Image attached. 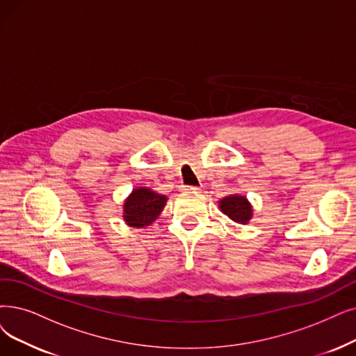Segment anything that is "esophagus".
Returning a JSON list of instances; mask_svg holds the SVG:
<instances>
[{"label": "esophagus", "mask_w": 356, "mask_h": 356, "mask_svg": "<svg viewBox=\"0 0 356 356\" xmlns=\"http://www.w3.org/2000/svg\"><path fill=\"white\" fill-rule=\"evenodd\" d=\"M182 191H200V187H193V186H182Z\"/></svg>", "instance_id": "esophagus-1"}]
</instances>
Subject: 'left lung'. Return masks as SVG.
<instances>
[{
    "label": "left lung",
    "instance_id": "obj_1",
    "mask_svg": "<svg viewBox=\"0 0 356 356\" xmlns=\"http://www.w3.org/2000/svg\"><path fill=\"white\" fill-rule=\"evenodd\" d=\"M220 210L225 215L238 223H247L251 219L252 209L248 200L243 195H229L225 197L219 203Z\"/></svg>",
    "mask_w": 356,
    "mask_h": 356
}]
</instances>
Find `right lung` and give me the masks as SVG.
I'll return each instance as SVG.
<instances>
[{
  "mask_svg": "<svg viewBox=\"0 0 356 356\" xmlns=\"http://www.w3.org/2000/svg\"><path fill=\"white\" fill-rule=\"evenodd\" d=\"M166 197L149 188H137L124 204V219L130 226H149L165 207Z\"/></svg>",
  "mask_w": 356,
  "mask_h": 356,
  "instance_id": "right-lung-1",
  "label": "right lung"
}]
</instances>
